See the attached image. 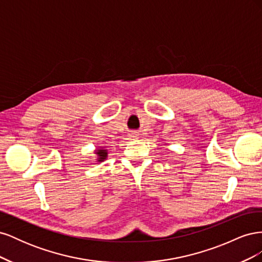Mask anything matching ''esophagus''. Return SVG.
Instances as JSON below:
<instances>
[{
	"label": "esophagus",
	"instance_id": "obj_1",
	"mask_svg": "<svg viewBox=\"0 0 262 262\" xmlns=\"http://www.w3.org/2000/svg\"><path fill=\"white\" fill-rule=\"evenodd\" d=\"M131 138H133V139H138V138H139V134L134 132V133H132V134H131Z\"/></svg>",
	"mask_w": 262,
	"mask_h": 262
}]
</instances>
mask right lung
<instances>
[{"instance_id":"obj_1","label":"right lung","mask_w":262,"mask_h":262,"mask_svg":"<svg viewBox=\"0 0 262 262\" xmlns=\"http://www.w3.org/2000/svg\"><path fill=\"white\" fill-rule=\"evenodd\" d=\"M97 154H98V156H99V162H101V161H104L105 158L107 157V152L105 149H98V152H97Z\"/></svg>"}]
</instances>
